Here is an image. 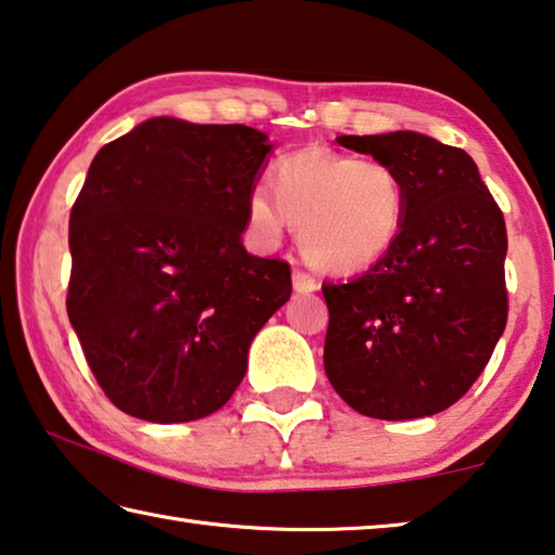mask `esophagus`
<instances>
[{"mask_svg":"<svg viewBox=\"0 0 555 555\" xmlns=\"http://www.w3.org/2000/svg\"><path fill=\"white\" fill-rule=\"evenodd\" d=\"M318 279L313 274H308V271L304 269H296L294 271V291L296 294H313V291H318Z\"/></svg>","mask_w":555,"mask_h":555,"instance_id":"esophagus-1","label":"esophagus"}]
</instances>
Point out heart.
<instances>
[{"mask_svg":"<svg viewBox=\"0 0 555 555\" xmlns=\"http://www.w3.org/2000/svg\"><path fill=\"white\" fill-rule=\"evenodd\" d=\"M271 196L247 198L251 232L264 244L298 230L306 259L323 271L350 274L382 259L397 242L409 210V185L382 158L300 149L271 168Z\"/></svg>","mask_w":555,"mask_h":555,"instance_id":"heart-1","label":"heart"}]
</instances>
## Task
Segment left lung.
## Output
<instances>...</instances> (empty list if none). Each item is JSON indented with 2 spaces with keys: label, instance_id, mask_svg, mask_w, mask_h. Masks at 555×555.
Listing matches in <instances>:
<instances>
[{
  "label": "left lung",
  "instance_id": "8db88e82",
  "mask_svg": "<svg viewBox=\"0 0 555 555\" xmlns=\"http://www.w3.org/2000/svg\"><path fill=\"white\" fill-rule=\"evenodd\" d=\"M337 142L397 166L409 210L377 264L323 284L325 374L362 416H434L465 397L504 333V215L463 149L418 131Z\"/></svg>",
  "mask_w": 555,
  "mask_h": 555
}]
</instances>
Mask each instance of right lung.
<instances>
[{
  "label": "right lung",
  "instance_id": "obj_1",
  "mask_svg": "<svg viewBox=\"0 0 555 555\" xmlns=\"http://www.w3.org/2000/svg\"><path fill=\"white\" fill-rule=\"evenodd\" d=\"M271 144L244 125L154 117L92 158L70 210L68 318L102 391L152 424L222 409L291 267L247 255Z\"/></svg>",
  "mask_w": 555,
  "mask_h": 555
}]
</instances>
